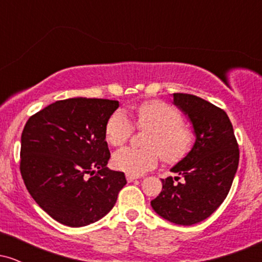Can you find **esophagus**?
<instances>
[{
    "mask_svg": "<svg viewBox=\"0 0 262 262\" xmlns=\"http://www.w3.org/2000/svg\"><path fill=\"white\" fill-rule=\"evenodd\" d=\"M137 179H139V176L132 175V173H127V181L128 182H133L134 180H137Z\"/></svg>",
    "mask_w": 262,
    "mask_h": 262,
    "instance_id": "esophagus-1",
    "label": "esophagus"
}]
</instances>
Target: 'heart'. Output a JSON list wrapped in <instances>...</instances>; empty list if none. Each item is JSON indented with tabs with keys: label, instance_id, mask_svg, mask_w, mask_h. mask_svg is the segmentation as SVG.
I'll use <instances>...</instances> for the list:
<instances>
[{
	"label": "heart",
	"instance_id": "1",
	"mask_svg": "<svg viewBox=\"0 0 262 262\" xmlns=\"http://www.w3.org/2000/svg\"><path fill=\"white\" fill-rule=\"evenodd\" d=\"M134 124L146 129L144 145L146 149L123 148L113 154V165L132 175H140L156 166L161 159L166 164H176L188 154L194 143V132L183 123L181 113L162 101L143 102L134 110ZM134 127L123 111L113 112L104 127L106 140L121 146L132 137Z\"/></svg>",
	"mask_w": 262,
	"mask_h": 262
}]
</instances>
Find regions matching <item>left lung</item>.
Segmentation results:
<instances>
[{"label":"left lung","instance_id":"left-lung-1","mask_svg":"<svg viewBox=\"0 0 262 262\" xmlns=\"http://www.w3.org/2000/svg\"><path fill=\"white\" fill-rule=\"evenodd\" d=\"M176 106L193 124L196 143L171 169L177 176L162 179V191L151 207L162 218L192 225L208 218L229 193L239 165V145L225 111L210 102L173 93Z\"/></svg>","mask_w":262,"mask_h":262}]
</instances>
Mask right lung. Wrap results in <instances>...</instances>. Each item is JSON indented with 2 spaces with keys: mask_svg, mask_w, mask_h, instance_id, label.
Instances as JSON below:
<instances>
[{
  "mask_svg": "<svg viewBox=\"0 0 262 262\" xmlns=\"http://www.w3.org/2000/svg\"><path fill=\"white\" fill-rule=\"evenodd\" d=\"M118 106L106 98H69L27 121L20 175L33 200L59 223H95L113 208L127 183L124 172L106 167L111 152L104 127Z\"/></svg>",
  "mask_w": 262,
  "mask_h": 262,
  "instance_id": "right-lung-1",
  "label": "right lung"
}]
</instances>
